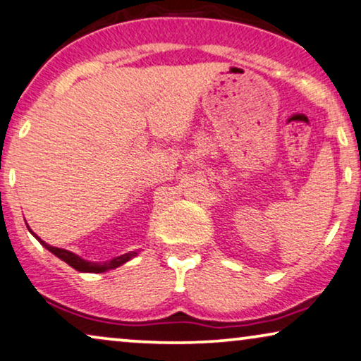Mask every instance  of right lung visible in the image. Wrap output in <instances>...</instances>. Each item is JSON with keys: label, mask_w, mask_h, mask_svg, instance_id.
Listing matches in <instances>:
<instances>
[{"label": "right lung", "mask_w": 361, "mask_h": 361, "mask_svg": "<svg viewBox=\"0 0 361 361\" xmlns=\"http://www.w3.org/2000/svg\"><path fill=\"white\" fill-rule=\"evenodd\" d=\"M31 233H32V231H31ZM32 234H35V233H32ZM35 236H36V234H35ZM36 239L42 244V246L47 249V251H51L52 254H54V256L62 259V261L67 262L71 267H74L75 271H79V272H105V271H109V269H115V267L122 266V264H125L127 261H130L132 257L137 256L135 251H130V252L123 254V256L110 259V261H107V262H89V261H84L82 257L75 256L74 252L66 251V249L49 246V244H46L44 241H41V239L37 238V236H36Z\"/></svg>", "instance_id": "1"}]
</instances>
